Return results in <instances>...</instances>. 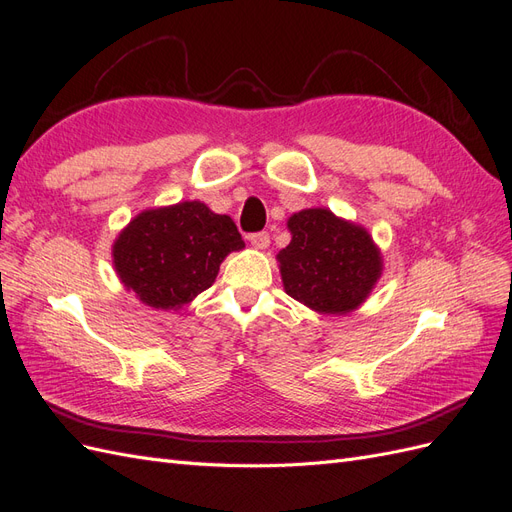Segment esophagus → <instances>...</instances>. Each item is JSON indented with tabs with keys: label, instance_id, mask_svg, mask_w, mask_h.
<instances>
[{
	"label": "esophagus",
	"instance_id": "esophagus-1",
	"mask_svg": "<svg viewBox=\"0 0 512 512\" xmlns=\"http://www.w3.org/2000/svg\"><path fill=\"white\" fill-rule=\"evenodd\" d=\"M250 243L256 247V250H265V247H269V243H271L269 232H267V230L252 232V235H250Z\"/></svg>",
	"mask_w": 512,
	"mask_h": 512
}]
</instances>
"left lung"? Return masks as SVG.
Masks as SVG:
<instances>
[{
	"label": "left lung",
	"mask_w": 512,
	"mask_h": 512,
	"mask_svg": "<svg viewBox=\"0 0 512 512\" xmlns=\"http://www.w3.org/2000/svg\"><path fill=\"white\" fill-rule=\"evenodd\" d=\"M292 241L277 254L292 299L322 314L359 307L382 273L378 247L367 230L329 209H305L288 220Z\"/></svg>",
	"instance_id": "obj_1"
}]
</instances>
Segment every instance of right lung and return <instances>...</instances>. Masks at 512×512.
<instances>
[{
	"label": "right lung",
	"mask_w": 512,
	"mask_h": 512,
	"mask_svg": "<svg viewBox=\"0 0 512 512\" xmlns=\"http://www.w3.org/2000/svg\"><path fill=\"white\" fill-rule=\"evenodd\" d=\"M243 245L228 215L192 200L136 215L113 245V262L143 303L173 309L207 290L222 260Z\"/></svg>",
	"instance_id": "obj_1"
}]
</instances>
